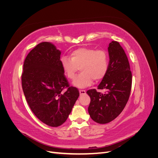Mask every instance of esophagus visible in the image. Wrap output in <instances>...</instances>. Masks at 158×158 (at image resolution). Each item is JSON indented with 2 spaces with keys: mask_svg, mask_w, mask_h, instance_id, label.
I'll list each match as a JSON object with an SVG mask.
<instances>
[{
  "mask_svg": "<svg viewBox=\"0 0 158 158\" xmlns=\"http://www.w3.org/2000/svg\"><path fill=\"white\" fill-rule=\"evenodd\" d=\"M79 92H80V95H83V94H85V90H84V89H80L79 90Z\"/></svg>",
  "mask_w": 158,
  "mask_h": 158,
  "instance_id": "34e87169",
  "label": "esophagus"
}]
</instances>
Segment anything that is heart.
Here are the masks:
<instances>
[{"mask_svg": "<svg viewBox=\"0 0 158 158\" xmlns=\"http://www.w3.org/2000/svg\"><path fill=\"white\" fill-rule=\"evenodd\" d=\"M70 58L63 56L60 66L64 75L73 80L79 70L81 73L74 80L75 87L84 88L92 84L93 80L99 81L104 78L109 68V59L104 50L82 47L71 52Z\"/></svg>", "mask_w": 158, "mask_h": 158, "instance_id": "1", "label": "heart"}]
</instances>
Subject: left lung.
<instances>
[{"instance_id":"1","label":"left lung","mask_w":158,"mask_h":158,"mask_svg":"<svg viewBox=\"0 0 158 158\" xmlns=\"http://www.w3.org/2000/svg\"><path fill=\"white\" fill-rule=\"evenodd\" d=\"M108 52V70L98 86L99 89H106V94L98 92L95 89L86 92L91 99L89 116L99 124L111 122L120 114L128 102L132 86L130 64L123 47L118 42L112 41Z\"/></svg>"}]
</instances>
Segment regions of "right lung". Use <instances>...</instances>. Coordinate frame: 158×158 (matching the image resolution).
I'll return each mask as SVG.
<instances>
[{
	"instance_id": "1",
	"label": "right lung",
	"mask_w": 158,
	"mask_h": 158,
	"mask_svg": "<svg viewBox=\"0 0 158 158\" xmlns=\"http://www.w3.org/2000/svg\"><path fill=\"white\" fill-rule=\"evenodd\" d=\"M60 54L51 43H40L27 55L22 74L23 92L31 110L52 127L66 121L80 95L77 88L69 86L60 66Z\"/></svg>"
}]
</instances>
